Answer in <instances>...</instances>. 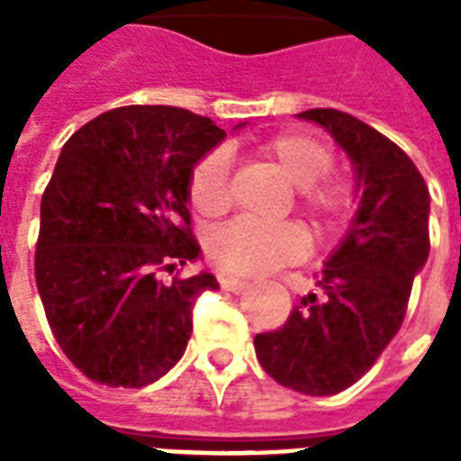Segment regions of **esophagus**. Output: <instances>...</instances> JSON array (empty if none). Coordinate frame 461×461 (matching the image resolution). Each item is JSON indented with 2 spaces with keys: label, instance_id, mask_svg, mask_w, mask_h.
<instances>
[{
  "label": "esophagus",
  "instance_id": "1",
  "mask_svg": "<svg viewBox=\"0 0 461 461\" xmlns=\"http://www.w3.org/2000/svg\"><path fill=\"white\" fill-rule=\"evenodd\" d=\"M220 286L224 291H231V294H241V291L249 289V284H247V281L234 279V276H221Z\"/></svg>",
  "mask_w": 461,
  "mask_h": 461
}]
</instances>
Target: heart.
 Here are the masks:
<instances>
[{
    "label": "heart",
    "mask_w": 461,
    "mask_h": 461,
    "mask_svg": "<svg viewBox=\"0 0 461 461\" xmlns=\"http://www.w3.org/2000/svg\"><path fill=\"white\" fill-rule=\"evenodd\" d=\"M259 155L271 160L281 175L299 187L301 207L311 214L321 231L339 227L350 207V190L330 175L333 152L326 142L299 131L271 135L259 145ZM187 197L197 214L220 217L231 204L230 158L212 150L194 162L187 180ZM309 249V234L299 221L259 224L237 220L214 231L207 244L210 259L227 274L259 276L299 261Z\"/></svg>",
    "instance_id": "obj_1"
}]
</instances>
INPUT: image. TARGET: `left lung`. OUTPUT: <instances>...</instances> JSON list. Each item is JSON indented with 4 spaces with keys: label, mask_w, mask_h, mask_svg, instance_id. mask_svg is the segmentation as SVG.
Segmentation results:
<instances>
[{
    "label": "left lung",
    "mask_w": 461,
    "mask_h": 461,
    "mask_svg": "<svg viewBox=\"0 0 461 461\" xmlns=\"http://www.w3.org/2000/svg\"><path fill=\"white\" fill-rule=\"evenodd\" d=\"M299 118L348 152L360 204L316 276L319 294L303 296L281 329L257 333L254 350L279 385L321 397L357 383L402 326L429 254V192L407 152L367 122L333 108Z\"/></svg>",
    "instance_id": "left-lung-1"
}]
</instances>
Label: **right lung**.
Here are the masks:
<instances>
[{
    "instance_id": "1",
    "label": "right lung",
    "mask_w": 461,
    "mask_h": 461,
    "mask_svg": "<svg viewBox=\"0 0 461 461\" xmlns=\"http://www.w3.org/2000/svg\"><path fill=\"white\" fill-rule=\"evenodd\" d=\"M224 135L185 108L122 105L66 140L41 197L36 289L86 377L150 385L185 353L194 301L220 284L207 271L160 274L200 257L187 180Z\"/></svg>"
}]
</instances>
